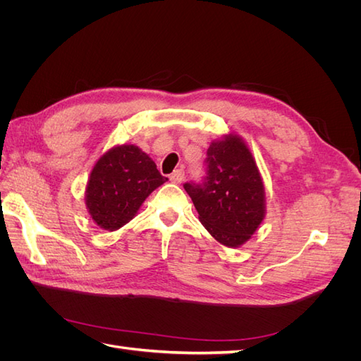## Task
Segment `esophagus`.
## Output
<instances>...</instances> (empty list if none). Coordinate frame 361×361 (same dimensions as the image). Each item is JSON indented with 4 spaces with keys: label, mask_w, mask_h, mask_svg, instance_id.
I'll return each mask as SVG.
<instances>
[{
    "label": "esophagus",
    "mask_w": 361,
    "mask_h": 361,
    "mask_svg": "<svg viewBox=\"0 0 361 361\" xmlns=\"http://www.w3.org/2000/svg\"><path fill=\"white\" fill-rule=\"evenodd\" d=\"M183 178H185V173H183V170H174L171 174H170V180L173 182V183H180L182 180H183Z\"/></svg>",
    "instance_id": "obj_1"
}]
</instances>
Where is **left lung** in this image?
<instances>
[{"mask_svg": "<svg viewBox=\"0 0 361 361\" xmlns=\"http://www.w3.org/2000/svg\"><path fill=\"white\" fill-rule=\"evenodd\" d=\"M206 176L187 182L199 220L218 243L236 248L251 238L265 218V188L244 140L228 134L207 149Z\"/></svg>", "mask_w": 361, "mask_h": 361, "instance_id": "8db88e82", "label": "left lung"}]
</instances>
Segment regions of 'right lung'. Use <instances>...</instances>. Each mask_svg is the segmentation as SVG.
<instances>
[{"label": "right lung", "instance_id": "obj_1", "mask_svg": "<svg viewBox=\"0 0 361 361\" xmlns=\"http://www.w3.org/2000/svg\"><path fill=\"white\" fill-rule=\"evenodd\" d=\"M166 180L140 147L116 146L94 164L85 188V206L97 226L113 232L133 220L149 194Z\"/></svg>", "mask_w": 361, "mask_h": 361}]
</instances>
